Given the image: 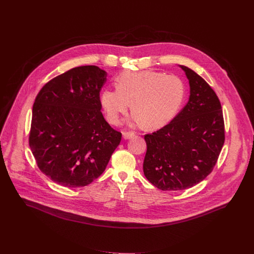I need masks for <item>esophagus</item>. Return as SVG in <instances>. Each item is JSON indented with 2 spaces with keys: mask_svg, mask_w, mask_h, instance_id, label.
<instances>
[{
  "mask_svg": "<svg viewBox=\"0 0 254 254\" xmlns=\"http://www.w3.org/2000/svg\"><path fill=\"white\" fill-rule=\"evenodd\" d=\"M135 133L134 132H132V131H129V132H123V138L124 139H130V138H132V137H134Z\"/></svg>",
  "mask_w": 254,
  "mask_h": 254,
  "instance_id": "1",
  "label": "esophagus"
}]
</instances>
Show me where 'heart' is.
<instances>
[{"instance_id":"obj_1","label":"heart","mask_w":254,"mask_h":254,"mask_svg":"<svg viewBox=\"0 0 254 254\" xmlns=\"http://www.w3.org/2000/svg\"><path fill=\"white\" fill-rule=\"evenodd\" d=\"M116 89H105L100 102L106 119L118 125L129 103L133 124L149 129L167 125L179 112L185 98L181 78L153 71L126 72L115 81Z\"/></svg>"}]
</instances>
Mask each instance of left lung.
Returning <instances> with one entry per match:
<instances>
[{
  "mask_svg": "<svg viewBox=\"0 0 254 254\" xmlns=\"http://www.w3.org/2000/svg\"><path fill=\"white\" fill-rule=\"evenodd\" d=\"M179 67L189 80L187 105L162 128L145 135L144 175L162 191L184 190L202 181L213 171L224 143L218 96L200 75Z\"/></svg>",
  "mask_w": 254,
  "mask_h": 254,
  "instance_id": "obj_1",
  "label": "left lung"
}]
</instances>
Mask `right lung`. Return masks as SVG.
<instances>
[{
  "label": "right lung",
  "instance_id": "add662e5",
  "mask_svg": "<svg viewBox=\"0 0 254 254\" xmlns=\"http://www.w3.org/2000/svg\"><path fill=\"white\" fill-rule=\"evenodd\" d=\"M106 72L98 66L73 68L42 87L32 107L30 149L49 179L68 188L98 179L119 146L122 133L101 112Z\"/></svg>",
  "mask_w": 254,
  "mask_h": 254
}]
</instances>
